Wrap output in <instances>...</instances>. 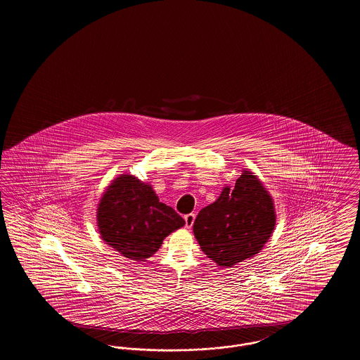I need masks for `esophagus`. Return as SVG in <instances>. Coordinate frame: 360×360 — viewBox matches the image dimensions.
Instances as JSON below:
<instances>
[{
  "instance_id": "34e87169",
  "label": "esophagus",
  "mask_w": 360,
  "mask_h": 360,
  "mask_svg": "<svg viewBox=\"0 0 360 360\" xmlns=\"http://www.w3.org/2000/svg\"><path fill=\"white\" fill-rule=\"evenodd\" d=\"M194 220H195V214L194 213L186 214L185 216V225H186V228H191L193 224H194Z\"/></svg>"
}]
</instances>
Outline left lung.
<instances>
[{"instance_id": "left-lung-1", "label": "left lung", "mask_w": 360, "mask_h": 360, "mask_svg": "<svg viewBox=\"0 0 360 360\" xmlns=\"http://www.w3.org/2000/svg\"><path fill=\"white\" fill-rule=\"evenodd\" d=\"M270 193L254 172L243 170L235 188L200 210L193 232L201 250L220 267H233L260 252L274 231Z\"/></svg>"}]
</instances>
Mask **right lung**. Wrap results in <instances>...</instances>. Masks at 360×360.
Wrapping results in <instances>:
<instances>
[{
  "instance_id": "obj_1",
  "label": "right lung",
  "mask_w": 360,
  "mask_h": 360,
  "mask_svg": "<svg viewBox=\"0 0 360 360\" xmlns=\"http://www.w3.org/2000/svg\"><path fill=\"white\" fill-rule=\"evenodd\" d=\"M101 239L135 262H144L160 248L165 238L185 220L163 202L153 186L122 174L103 191L97 209Z\"/></svg>"
}]
</instances>
